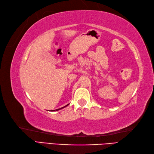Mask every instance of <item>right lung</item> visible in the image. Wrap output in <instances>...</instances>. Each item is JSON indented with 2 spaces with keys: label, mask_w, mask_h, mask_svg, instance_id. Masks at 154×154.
<instances>
[{
  "label": "right lung",
  "mask_w": 154,
  "mask_h": 154,
  "mask_svg": "<svg viewBox=\"0 0 154 154\" xmlns=\"http://www.w3.org/2000/svg\"><path fill=\"white\" fill-rule=\"evenodd\" d=\"M67 105H69V104L68 105H65V107H61V108H59V109H55V110H53V111H58V110H60V109H63V108H64V107H67Z\"/></svg>",
  "instance_id": "1"
}]
</instances>
